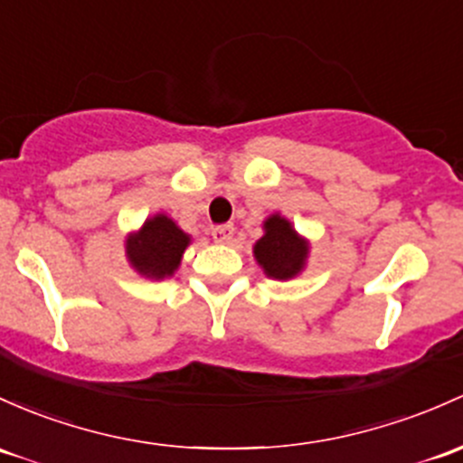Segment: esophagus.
<instances>
[{"label":"esophagus","mask_w":463,"mask_h":463,"mask_svg":"<svg viewBox=\"0 0 463 463\" xmlns=\"http://www.w3.org/2000/svg\"><path fill=\"white\" fill-rule=\"evenodd\" d=\"M211 235L215 240V244H231L232 235H235V226L232 223H222V226L213 228Z\"/></svg>","instance_id":"34e87169"}]
</instances>
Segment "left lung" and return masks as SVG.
I'll return each instance as SVG.
<instances>
[{
    "mask_svg": "<svg viewBox=\"0 0 463 463\" xmlns=\"http://www.w3.org/2000/svg\"><path fill=\"white\" fill-rule=\"evenodd\" d=\"M264 235L252 246V257L269 279L290 281L308 264L310 241L295 231L293 222L281 213H272L261 223Z\"/></svg>",
    "mask_w": 463,
    "mask_h": 463,
    "instance_id": "left-lung-1",
    "label": "left lung"
}]
</instances>
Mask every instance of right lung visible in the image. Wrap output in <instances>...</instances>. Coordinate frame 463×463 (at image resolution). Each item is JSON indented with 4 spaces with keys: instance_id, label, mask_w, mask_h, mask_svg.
I'll use <instances>...</instances> for the list:
<instances>
[{
    "instance_id": "add662e5",
    "label": "right lung",
    "mask_w": 463,
    "mask_h": 463,
    "mask_svg": "<svg viewBox=\"0 0 463 463\" xmlns=\"http://www.w3.org/2000/svg\"><path fill=\"white\" fill-rule=\"evenodd\" d=\"M191 241V235L184 232L175 219H170L166 213H155L146 217L137 231L126 235V261L146 279H170L182 266V257Z\"/></svg>"
}]
</instances>
